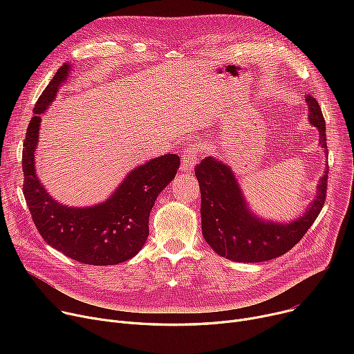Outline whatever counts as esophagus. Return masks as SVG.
<instances>
[{"label":"esophagus","mask_w":354,"mask_h":354,"mask_svg":"<svg viewBox=\"0 0 354 354\" xmlns=\"http://www.w3.org/2000/svg\"><path fill=\"white\" fill-rule=\"evenodd\" d=\"M196 165V152H195V146L189 145L187 151L182 155V163H180V169L182 172H191Z\"/></svg>","instance_id":"1"}]
</instances>
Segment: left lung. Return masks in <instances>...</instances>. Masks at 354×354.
Wrapping results in <instances>:
<instances>
[{
	"label": "left lung",
	"mask_w": 354,
	"mask_h": 354,
	"mask_svg": "<svg viewBox=\"0 0 354 354\" xmlns=\"http://www.w3.org/2000/svg\"><path fill=\"white\" fill-rule=\"evenodd\" d=\"M308 120L319 130V143L327 149L326 122L314 97L306 96ZM327 174L317 183V192L307 209L290 222L266 221L255 215L227 163L208 156L195 167L201 189L202 235L221 257L236 263H263L284 255L304 236L319 216L327 192Z\"/></svg>",
	"instance_id": "8db88e82"
}]
</instances>
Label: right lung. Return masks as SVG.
<instances>
[{"instance_id": "right-lung-1", "label": "right lung", "mask_w": 354, "mask_h": 354, "mask_svg": "<svg viewBox=\"0 0 354 354\" xmlns=\"http://www.w3.org/2000/svg\"><path fill=\"white\" fill-rule=\"evenodd\" d=\"M64 63L37 100L23 143L24 198L46 243L68 258L88 266H116L135 257L149 235V215L158 195L175 178L180 159L175 153L153 158L130 171L104 202L93 207H67L43 187L35 169L41 115L67 80Z\"/></svg>"}]
</instances>
